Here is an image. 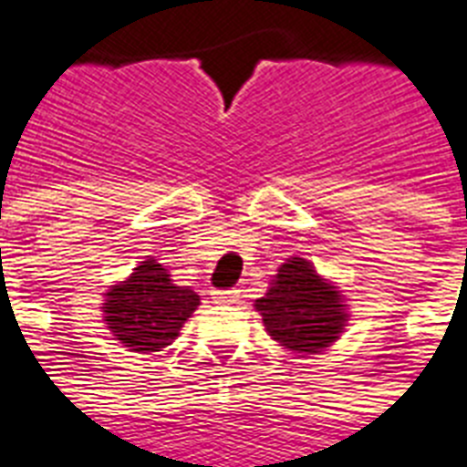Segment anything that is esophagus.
<instances>
[{"mask_svg": "<svg viewBox=\"0 0 467 467\" xmlns=\"http://www.w3.org/2000/svg\"><path fill=\"white\" fill-rule=\"evenodd\" d=\"M240 299V290H213L215 305H234Z\"/></svg>", "mask_w": 467, "mask_h": 467, "instance_id": "obj_1", "label": "esophagus"}]
</instances>
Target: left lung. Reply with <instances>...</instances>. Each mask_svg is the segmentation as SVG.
Segmentation results:
<instances>
[{
    "instance_id": "left-lung-1",
    "label": "left lung",
    "mask_w": 467,
    "mask_h": 467,
    "mask_svg": "<svg viewBox=\"0 0 467 467\" xmlns=\"http://www.w3.org/2000/svg\"><path fill=\"white\" fill-rule=\"evenodd\" d=\"M254 306L273 340L305 355H317L336 343L350 317L338 287L299 256L278 268L268 293Z\"/></svg>"
}]
</instances>
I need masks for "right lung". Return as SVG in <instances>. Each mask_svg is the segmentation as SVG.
Listing matches in <instances>:
<instances>
[{"label":"right lung","mask_w":467,"mask_h":467,"mask_svg":"<svg viewBox=\"0 0 467 467\" xmlns=\"http://www.w3.org/2000/svg\"><path fill=\"white\" fill-rule=\"evenodd\" d=\"M199 306V295L174 285L168 268L155 259L141 261L127 280L109 285L102 302L108 328L134 352H161L180 336Z\"/></svg>","instance_id":"1"}]
</instances>
